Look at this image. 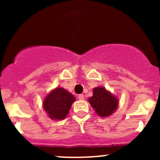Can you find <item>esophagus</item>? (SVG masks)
<instances>
[{
    "label": "esophagus",
    "mask_w": 160,
    "mask_h": 160,
    "mask_svg": "<svg viewBox=\"0 0 160 160\" xmlns=\"http://www.w3.org/2000/svg\"><path fill=\"white\" fill-rule=\"evenodd\" d=\"M78 98L79 100H84V95L82 94H80L78 95Z\"/></svg>",
    "instance_id": "esophagus-1"
}]
</instances>
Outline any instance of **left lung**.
Listing matches in <instances>:
<instances>
[{
    "label": "left lung",
    "mask_w": 160,
    "mask_h": 160,
    "mask_svg": "<svg viewBox=\"0 0 160 160\" xmlns=\"http://www.w3.org/2000/svg\"><path fill=\"white\" fill-rule=\"evenodd\" d=\"M88 100L95 113L102 117L113 114L119 104L117 97L102 86L94 88L93 95Z\"/></svg>",
    "instance_id": "8db88e82"
}]
</instances>
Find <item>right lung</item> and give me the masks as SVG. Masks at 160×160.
<instances>
[{"mask_svg": "<svg viewBox=\"0 0 160 160\" xmlns=\"http://www.w3.org/2000/svg\"><path fill=\"white\" fill-rule=\"evenodd\" d=\"M74 96L61 87H57L46 97L43 103L44 111L52 120H63L68 114Z\"/></svg>", "mask_w": 160, "mask_h": 160, "instance_id": "1", "label": "right lung"}]
</instances>
